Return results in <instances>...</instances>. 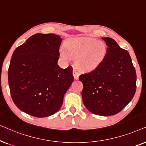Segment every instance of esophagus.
<instances>
[{
    "label": "esophagus",
    "mask_w": 146,
    "mask_h": 146,
    "mask_svg": "<svg viewBox=\"0 0 146 146\" xmlns=\"http://www.w3.org/2000/svg\"><path fill=\"white\" fill-rule=\"evenodd\" d=\"M73 76H74V78L75 80H78V77H79V73L75 69H74L73 70Z\"/></svg>",
    "instance_id": "34e87169"
}]
</instances>
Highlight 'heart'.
<instances>
[{"mask_svg":"<svg viewBox=\"0 0 146 146\" xmlns=\"http://www.w3.org/2000/svg\"><path fill=\"white\" fill-rule=\"evenodd\" d=\"M107 47L102 41L87 37H73L67 39L65 47L59 54L64 61L76 58V66L80 70L90 71L98 66L106 54Z\"/></svg>","mask_w":146,"mask_h":146,"instance_id":"heart-1","label":"heart"}]
</instances>
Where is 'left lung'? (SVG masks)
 I'll use <instances>...</instances> for the list:
<instances>
[{
	"mask_svg": "<svg viewBox=\"0 0 146 146\" xmlns=\"http://www.w3.org/2000/svg\"><path fill=\"white\" fill-rule=\"evenodd\" d=\"M106 54L98 66L81 74L85 107L94 114L108 116L119 112L131 100L136 90V73L129 54L114 40L102 38Z\"/></svg>",
	"mask_w": 146,
	"mask_h": 146,
	"instance_id": "left-lung-1",
	"label": "left lung"
}]
</instances>
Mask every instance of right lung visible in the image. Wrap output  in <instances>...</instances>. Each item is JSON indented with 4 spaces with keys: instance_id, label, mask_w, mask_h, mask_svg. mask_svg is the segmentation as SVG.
<instances>
[{
    "instance_id": "right-lung-1",
    "label": "right lung",
    "mask_w": 146,
    "mask_h": 146,
    "mask_svg": "<svg viewBox=\"0 0 146 146\" xmlns=\"http://www.w3.org/2000/svg\"><path fill=\"white\" fill-rule=\"evenodd\" d=\"M62 39L35 34L14 51L8 72L12 99L21 111L38 117L54 114L74 81L72 68L59 67Z\"/></svg>"
}]
</instances>
